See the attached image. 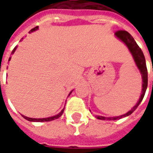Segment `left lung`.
I'll use <instances>...</instances> for the list:
<instances>
[{
	"label": "left lung",
	"mask_w": 153,
	"mask_h": 153,
	"mask_svg": "<svg viewBox=\"0 0 153 153\" xmlns=\"http://www.w3.org/2000/svg\"><path fill=\"white\" fill-rule=\"evenodd\" d=\"M115 36L116 38L120 39V40L123 42L126 45V47H128V51H130L132 56L134 58L135 61V64L138 67V69L140 71L142 75V80H143V83H142V94L139 99H138V102L135 104V106L132 108L130 111H128V112L125 113L124 115H119V116H114V117H106V116H102V115H97V118L99 120H119V119L124 118L128 115H131L132 113L134 111L136 108L138 107V105L140 104L143 98V97L146 93V90L148 88V70H147V65H146V60H145L144 55L142 51L141 48L138 47V44L136 43V42L132 37L131 35L128 33L127 31L125 30H119L115 33Z\"/></svg>",
	"instance_id": "1"
}]
</instances>
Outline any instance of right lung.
<instances>
[{
  "label": "right lung",
  "mask_w": 153,
  "mask_h": 153,
  "mask_svg": "<svg viewBox=\"0 0 153 153\" xmlns=\"http://www.w3.org/2000/svg\"><path fill=\"white\" fill-rule=\"evenodd\" d=\"M38 26H37V27H35V28H32L31 30L29 31V33H33V32L36 31V30H38ZM23 39V38H22ZM21 41V40H20ZM16 48H17V47H15V48H14V50L12 51L11 52V55L12 54L15 53V50H16ZM11 58V57H10ZM10 58L9 59V60H10ZM73 92V90L71 91L70 93V94H69V96H70V94H71V93ZM64 110H65V107H64L63 109L61 110V111H60L59 114H57V115H53V116H51V117H47V118H39V119H35V118H30V117H27V116H25V115H22V116L24 117V118L25 119V120H28V121H31V122H45V121H51V120H56V119H58L59 117H60L61 115H62V114H63L64 112Z\"/></svg>",
  "instance_id": "right-lung-1"
}]
</instances>
